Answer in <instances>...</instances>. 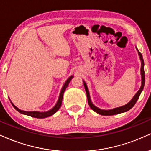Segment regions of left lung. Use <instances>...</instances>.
Returning a JSON list of instances; mask_svg holds the SVG:
<instances>
[{"label": "left lung", "instance_id": "1", "mask_svg": "<svg viewBox=\"0 0 151 151\" xmlns=\"http://www.w3.org/2000/svg\"><path fill=\"white\" fill-rule=\"evenodd\" d=\"M139 52V55L140 57V59L141 60V79H142V82H141V86L140 88V89L139 90V91L136 93V95L134 96L133 99H132V101H130L129 103H128L127 104L124 105V106L122 107H119V108H114L112 110H101V109H99L97 107H96L93 103H92L90 99V96H89V93H88V88H87V86L86 84V83L83 81V85H84V88L85 90H86V96H87V99H88V103L89 105L90 108L95 111L97 113H99V115H105V116H109V115H117V114L122 113V112H124L129 110L132 107L135 105V103H137V100L139 99L140 94H141V91H142L143 89V87H144V84H145V72H144V61H143L142 55L139 51H138Z\"/></svg>", "mask_w": 151, "mask_h": 151}]
</instances>
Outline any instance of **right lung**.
Here are the masks:
<instances>
[{
  "label": "right lung",
  "instance_id": "1",
  "mask_svg": "<svg viewBox=\"0 0 151 151\" xmlns=\"http://www.w3.org/2000/svg\"><path fill=\"white\" fill-rule=\"evenodd\" d=\"M72 77H73V76H71L68 78V79L65 81L64 86H63V88H62L61 90V92L60 93V96H59V99H58V101L57 103H56V105L54 106L53 108H52L51 110H49V111H47V112H36V111H32V112H27V111H24V110H19V108H17V107L15 106V105H14L13 103H12V106L14 107V109H15L17 111H18L19 112H20L22 114H24V115H29L30 116V117H35V118H39V119H41V118H46V117H50V116H51L53 115L54 113H55L56 112L58 111V110H59L61 106V104H62V101H63V93H64L65 89L67 88V87H68L69 83H70V81L72 80Z\"/></svg>",
  "mask_w": 151,
  "mask_h": 151
}]
</instances>
